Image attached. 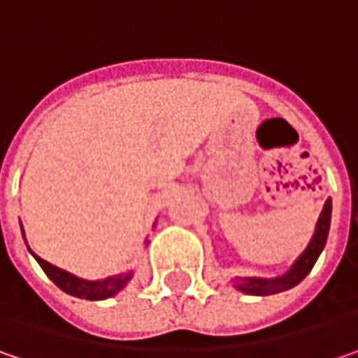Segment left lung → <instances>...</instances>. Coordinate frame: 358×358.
I'll return each instance as SVG.
<instances>
[{
  "label": "left lung",
  "mask_w": 358,
  "mask_h": 358,
  "mask_svg": "<svg viewBox=\"0 0 358 358\" xmlns=\"http://www.w3.org/2000/svg\"><path fill=\"white\" fill-rule=\"evenodd\" d=\"M331 198L324 202V208L320 212L319 224L315 230V236L308 244V248L304 250L301 258L292 264V268L285 274V276H278V278H272V280H264V278H238L236 285L241 288L242 292L246 294H258V296H266V294H274V292H280V290H288V288L296 287L308 272L313 271L317 258L322 252L324 244H327V236H329V226H331Z\"/></svg>",
  "instance_id": "1"
}]
</instances>
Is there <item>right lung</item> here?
<instances>
[{
    "mask_svg": "<svg viewBox=\"0 0 358 358\" xmlns=\"http://www.w3.org/2000/svg\"><path fill=\"white\" fill-rule=\"evenodd\" d=\"M22 232H24V230H22ZM34 257H36V255H34ZM36 260L39 262V266L43 268V272H45L62 290H66L68 294H73V296H78V299H86V301H101V299H108V296L116 294L117 290H122V288L128 285V280L132 278V272H124V274H117V276L106 278V280L87 282V280H82V278L73 276L70 272L55 268L50 262H45L43 258L36 257Z\"/></svg>",
    "mask_w": 358,
    "mask_h": 358,
    "instance_id": "1",
    "label": "right lung"
}]
</instances>
